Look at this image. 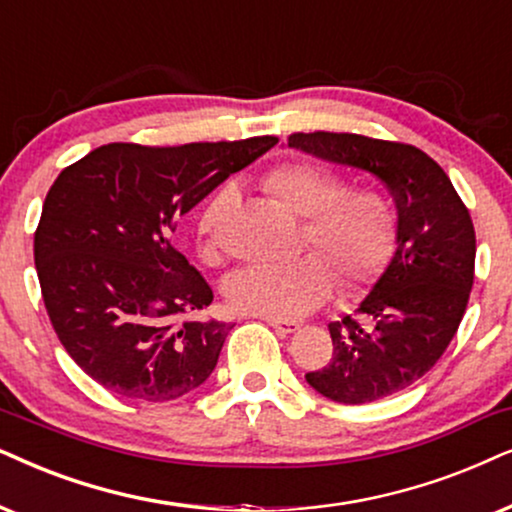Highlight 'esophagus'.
<instances>
[{
	"mask_svg": "<svg viewBox=\"0 0 512 512\" xmlns=\"http://www.w3.org/2000/svg\"><path fill=\"white\" fill-rule=\"evenodd\" d=\"M264 321H267L271 328H276V331L283 333V335L295 333L297 328H300V323H297V321H288V319H264Z\"/></svg>",
	"mask_w": 512,
	"mask_h": 512,
	"instance_id": "1",
	"label": "esophagus"
}]
</instances>
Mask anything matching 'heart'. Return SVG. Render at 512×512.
<instances>
[{"instance_id": "obj_1", "label": "heart", "mask_w": 512, "mask_h": 512, "mask_svg": "<svg viewBox=\"0 0 512 512\" xmlns=\"http://www.w3.org/2000/svg\"><path fill=\"white\" fill-rule=\"evenodd\" d=\"M262 186L283 208L302 217L300 245L316 250L286 264H255L226 281V300L243 314L297 319L331 295L338 274L345 290H359L383 274L397 243V215L383 191L347 189L342 174L314 163H283ZM238 189L224 184L198 212V250L219 262V229L236 208Z\"/></svg>"}]
</instances>
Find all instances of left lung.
Masks as SVG:
<instances>
[{
    "mask_svg": "<svg viewBox=\"0 0 512 512\" xmlns=\"http://www.w3.org/2000/svg\"><path fill=\"white\" fill-rule=\"evenodd\" d=\"M288 148L378 177L397 208V248L359 304V319L328 323L333 359L307 383L338 404L404 390L454 340L475 278V229L463 200L428 153L361 134H290Z\"/></svg>",
    "mask_w": 512,
    "mask_h": 512,
    "instance_id": "1",
    "label": "left lung"
}]
</instances>
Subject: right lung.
I'll use <instances>...</instances> for the list:
<instances>
[{
	"label": "right lung",
	"mask_w": 512,
	"mask_h": 512,
	"mask_svg": "<svg viewBox=\"0 0 512 512\" xmlns=\"http://www.w3.org/2000/svg\"><path fill=\"white\" fill-rule=\"evenodd\" d=\"M276 141L108 144L58 174L35 231V267L51 326L89 378L141 401L179 399L210 378L234 323L189 319L215 295L172 234Z\"/></svg>",
	"instance_id": "add662e5"
}]
</instances>
